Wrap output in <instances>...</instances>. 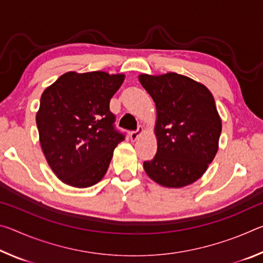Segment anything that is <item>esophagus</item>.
Listing matches in <instances>:
<instances>
[{
  "label": "esophagus",
  "mask_w": 263,
  "mask_h": 263,
  "mask_svg": "<svg viewBox=\"0 0 263 263\" xmlns=\"http://www.w3.org/2000/svg\"><path fill=\"white\" fill-rule=\"evenodd\" d=\"M141 128H138L137 131H132V132H130V139L132 140V141H136L138 138L140 137V135H141Z\"/></svg>",
  "instance_id": "1"
}]
</instances>
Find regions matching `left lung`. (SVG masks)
Here are the masks:
<instances>
[{"instance_id":"obj_1","label":"left lung","mask_w":263,"mask_h":263,"mask_svg":"<svg viewBox=\"0 0 263 263\" xmlns=\"http://www.w3.org/2000/svg\"><path fill=\"white\" fill-rule=\"evenodd\" d=\"M157 108L158 151L144 162L151 179L167 188L194 183L218 151L221 119L215 99L204 84L184 75H139Z\"/></svg>"}]
</instances>
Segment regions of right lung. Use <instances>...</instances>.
<instances>
[{
  "label": "right lung",
  "instance_id": "right-lung-1",
  "mask_svg": "<svg viewBox=\"0 0 263 263\" xmlns=\"http://www.w3.org/2000/svg\"><path fill=\"white\" fill-rule=\"evenodd\" d=\"M124 74L68 72L44 90L37 115L47 163L64 183L88 188L105 175L114 149L124 140L115 128L111 97Z\"/></svg>",
  "mask_w": 263,
  "mask_h": 263
}]
</instances>
